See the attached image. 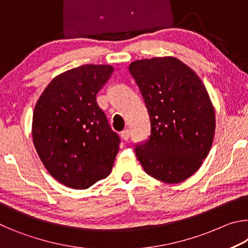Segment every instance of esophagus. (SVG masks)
Masks as SVG:
<instances>
[{"label":"esophagus","mask_w":248,"mask_h":248,"mask_svg":"<svg viewBox=\"0 0 248 248\" xmlns=\"http://www.w3.org/2000/svg\"><path fill=\"white\" fill-rule=\"evenodd\" d=\"M120 137L123 138V139H124V141L129 140V137H130V131H129L128 129H124V131H121V133H120Z\"/></svg>","instance_id":"obj_1"}]
</instances>
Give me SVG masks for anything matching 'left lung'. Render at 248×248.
<instances>
[{"label":"left lung","instance_id":"left-lung-1","mask_svg":"<svg viewBox=\"0 0 248 248\" xmlns=\"http://www.w3.org/2000/svg\"><path fill=\"white\" fill-rule=\"evenodd\" d=\"M151 121L149 140L134 152L146 174L166 184L189 178L211 149L216 115L198 75L173 57L129 65Z\"/></svg>","mask_w":248,"mask_h":248}]
</instances>
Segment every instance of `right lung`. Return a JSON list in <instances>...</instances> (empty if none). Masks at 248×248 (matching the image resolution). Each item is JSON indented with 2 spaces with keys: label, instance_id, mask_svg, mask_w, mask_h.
I'll return each mask as SVG.
<instances>
[{
  "label": "right lung",
  "instance_id": "right-lung-1",
  "mask_svg": "<svg viewBox=\"0 0 248 248\" xmlns=\"http://www.w3.org/2000/svg\"><path fill=\"white\" fill-rule=\"evenodd\" d=\"M114 72L110 65L85 64L54 78L37 102L32 140L52 177L73 189H86L107 177L120 139L96 95Z\"/></svg>",
  "mask_w": 248,
  "mask_h": 248
}]
</instances>
